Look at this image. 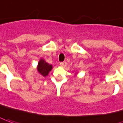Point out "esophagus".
<instances>
[{
    "mask_svg": "<svg viewBox=\"0 0 123 123\" xmlns=\"http://www.w3.org/2000/svg\"><path fill=\"white\" fill-rule=\"evenodd\" d=\"M60 65L61 67H66V65H67V63L65 62H60Z\"/></svg>",
    "mask_w": 123,
    "mask_h": 123,
    "instance_id": "34e87169",
    "label": "esophagus"
}]
</instances>
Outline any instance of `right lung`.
I'll return each instance as SVG.
<instances>
[{"label":"right lung","instance_id":"1","mask_svg":"<svg viewBox=\"0 0 123 123\" xmlns=\"http://www.w3.org/2000/svg\"><path fill=\"white\" fill-rule=\"evenodd\" d=\"M52 65L48 64L43 58H41L37 66V72L44 77L48 75V73L52 70Z\"/></svg>","mask_w":123,"mask_h":123}]
</instances>
